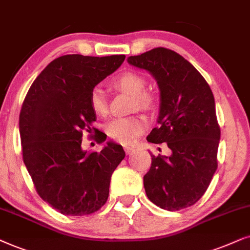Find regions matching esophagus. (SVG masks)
<instances>
[{
  "mask_svg": "<svg viewBox=\"0 0 250 250\" xmlns=\"http://www.w3.org/2000/svg\"><path fill=\"white\" fill-rule=\"evenodd\" d=\"M135 147H132V146H125V154H132V153L135 152Z\"/></svg>",
  "mask_w": 250,
  "mask_h": 250,
  "instance_id": "esophagus-1",
  "label": "esophagus"
}]
</instances>
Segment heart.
<instances>
[{
    "instance_id": "heart-1",
    "label": "heart",
    "mask_w": 250,
    "mask_h": 250,
    "mask_svg": "<svg viewBox=\"0 0 250 250\" xmlns=\"http://www.w3.org/2000/svg\"><path fill=\"white\" fill-rule=\"evenodd\" d=\"M114 85L120 90L132 95L135 97V106L147 109L153 104V96L145 90V79L135 72H127L119 75L114 80ZM89 105L95 114L105 116L108 113V104L105 92L101 86H95L89 95ZM145 129V120L141 116H129L112 120L106 125L109 137L121 144H132L143 134Z\"/></svg>"
}]
</instances>
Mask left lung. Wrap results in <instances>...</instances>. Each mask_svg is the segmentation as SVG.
<instances>
[{
  "label": "left lung",
  "mask_w": 250,
  "mask_h": 250,
  "mask_svg": "<svg viewBox=\"0 0 250 250\" xmlns=\"http://www.w3.org/2000/svg\"><path fill=\"white\" fill-rule=\"evenodd\" d=\"M128 62L151 73L160 89L159 125L147 142L171 149L170 156L151 154L146 195L166 210L188 208L205 194L217 169L221 129L214 95L197 68L170 49L130 56Z\"/></svg>",
  "instance_id": "obj_1"
}]
</instances>
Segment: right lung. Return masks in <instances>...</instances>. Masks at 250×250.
<instances>
[{"label":"right lung","mask_w":250,"mask_h":250,"mask_svg":"<svg viewBox=\"0 0 250 250\" xmlns=\"http://www.w3.org/2000/svg\"><path fill=\"white\" fill-rule=\"evenodd\" d=\"M125 55L90 57L65 55L52 61L35 79L19 115L22 159L36 192L64 215L84 216L107 201L111 176L125 153L113 142L101 152L82 149L96 114L90 91L118 69ZM105 142L103 135L95 136Z\"/></svg>","instance_id":"right-lung-1"}]
</instances>
